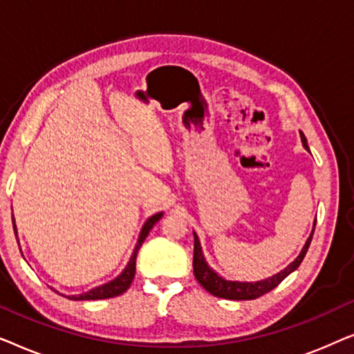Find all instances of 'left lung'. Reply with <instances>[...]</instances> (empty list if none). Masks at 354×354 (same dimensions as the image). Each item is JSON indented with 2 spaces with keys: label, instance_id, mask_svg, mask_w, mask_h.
I'll use <instances>...</instances> for the list:
<instances>
[{
  "label": "left lung",
  "instance_id": "obj_1",
  "mask_svg": "<svg viewBox=\"0 0 354 354\" xmlns=\"http://www.w3.org/2000/svg\"><path fill=\"white\" fill-rule=\"evenodd\" d=\"M301 135V142L303 147L308 149V142L306 137H304L303 132H299ZM316 227V224H314ZM195 235V250H193V272H195V277L198 280V283L201 285L206 292H209L211 295H214L217 298H225V299H256L263 295L269 293L270 290H274L277 285L282 282V280L293 272L295 269H298V266L301 264V261L304 259V256L308 253L309 245H311L313 235H314V229L309 235V239L304 243L301 253L297 259L293 261L292 264L287 266L283 270H280L279 274L272 275V277L266 279V280H259V282H232V280H225L217 275L214 270H212L209 266L206 264L205 256H203L201 246H200V240H198L196 234Z\"/></svg>",
  "mask_w": 354,
  "mask_h": 354
}]
</instances>
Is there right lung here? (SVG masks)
I'll return each instance as SVG.
<instances>
[{
  "mask_svg": "<svg viewBox=\"0 0 354 354\" xmlns=\"http://www.w3.org/2000/svg\"><path fill=\"white\" fill-rule=\"evenodd\" d=\"M161 217H162V212H158V214L151 216L147 222H145L142 234H140V236H138L137 246H135V250H133L132 258H130L127 268L122 270V274L118 275V277H115L114 280H111L109 283H104V285H101V287H96V288L90 290V292H86L84 295H77V297H69V298L77 299V301H88V299L114 298V297H119V295H122L124 292H127V288L130 287V285H132V280L135 277V266H137V254H138L140 246H142L145 239L148 236L149 230L153 229V225L156 224V222L161 219ZM14 234H17L16 224H14Z\"/></svg>",
  "mask_w": 354,
  "mask_h": 354,
  "instance_id": "right-lung-1",
  "label": "right lung"
}]
</instances>
